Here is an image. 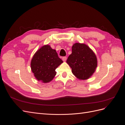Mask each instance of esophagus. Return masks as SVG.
<instances>
[{
    "mask_svg": "<svg viewBox=\"0 0 125 125\" xmlns=\"http://www.w3.org/2000/svg\"><path fill=\"white\" fill-rule=\"evenodd\" d=\"M62 59V60H63V62L66 61V60H67V57H63Z\"/></svg>",
    "mask_w": 125,
    "mask_h": 125,
    "instance_id": "esophagus-1",
    "label": "esophagus"
}]
</instances>
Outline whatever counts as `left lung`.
<instances>
[{
	"label": "left lung",
	"instance_id": "left-lung-1",
	"mask_svg": "<svg viewBox=\"0 0 125 125\" xmlns=\"http://www.w3.org/2000/svg\"><path fill=\"white\" fill-rule=\"evenodd\" d=\"M72 73L80 80H86L95 72L97 65L95 54L84 44L76 43L72 47V53L67 60Z\"/></svg>",
	"mask_w": 125,
	"mask_h": 125
}]
</instances>
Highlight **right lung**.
<instances>
[{
  "mask_svg": "<svg viewBox=\"0 0 125 125\" xmlns=\"http://www.w3.org/2000/svg\"><path fill=\"white\" fill-rule=\"evenodd\" d=\"M62 62L56 50L46 45L40 48L33 56L31 68L37 80L48 83L54 79L56 74L55 69Z\"/></svg>",
  "mask_w": 125,
  "mask_h": 125,
  "instance_id": "obj_1",
  "label": "right lung"
}]
</instances>
